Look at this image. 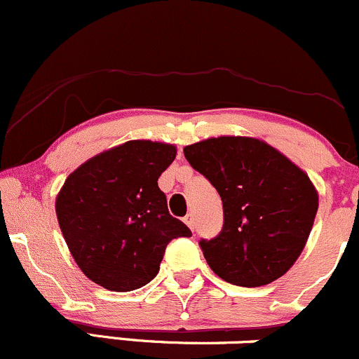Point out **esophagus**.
Returning <instances> with one entry per match:
<instances>
[{"label":"esophagus","instance_id":"1","mask_svg":"<svg viewBox=\"0 0 359 359\" xmlns=\"http://www.w3.org/2000/svg\"><path fill=\"white\" fill-rule=\"evenodd\" d=\"M184 222H186L187 226L191 228L192 231H194V228H196V218H194V215H192V212H189L186 218H184Z\"/></svg>","mask_w":359,"mask_h":359}]
</instances>
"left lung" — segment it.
<instances>
[{"label": "left lung", "instance_id": "1", "mask_svg": "<svg viewBox=\"0 0 359 359\" xmlns=\"http://www.w3.org/2000/svg\"><path fill=\"white\" fill-rule=\"evenodd\" d=\"M184 155L223 201L222 231L199 242L212 273L245 288L281 278L300 257L318 210L309 175L255 137H210Z\"/></svg>", "mask_w": 359, "mask_h": 359}]
</instances>
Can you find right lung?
I'll use <instances>...</instances> for the list:
<instances>
[{
	"mask_svg": "<svg viewBox=\"0 0 359 359\" xmlns=\"http://www.w3.org/2000/svg\"><path fill=\"white\" fill-rule=\"evenodd\" d=\"M177 155L173 144L135 140L78 167L56 198L68 249L102 288L131 291L160 271L168 242L191 230L168 212L158 177Z\"/></svg>",
	"mask_w": 359,
	"mask_h": 359,
	"instance_id": "obj_1",
	"label": "right lung"
}]
</instances>
